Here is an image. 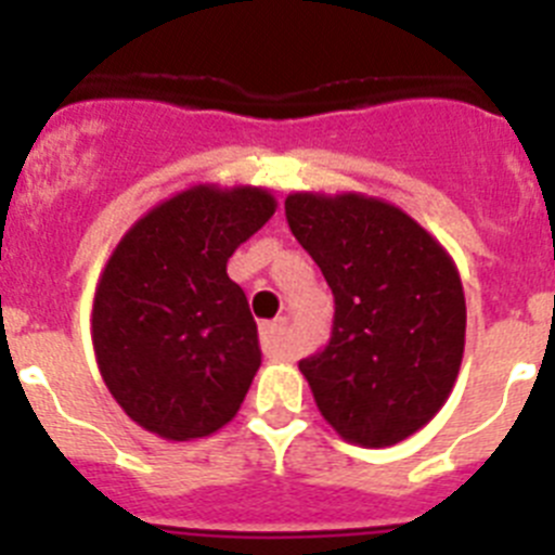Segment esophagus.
<instances>
[{
    "label": "esophagus",
    "instance_id": "34e87169",
    "mask_svg": "<svg viewBox=\"0 0 555 555\" xmlns=\"http://www.w3.org/2000/svg\"><path fill=\"white\" fill-rule=\"evenodd\" d=\"M286 320H274L261 325V347L269 358L286 356Z\"/></svg>",
    "mask_w": 555,
    "mask_h": 555
}]
</instances>
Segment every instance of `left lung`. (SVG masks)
I'll list each match as a JSON object with an SVG mask.
<instances>
[{
  "label": "left lung",
  "mask_w": 555,
  "mask_h": 555,
  "mask_svg": "<svg viewBox=\"0 0 555 555\" xmlns=\"http://www.w3.org/2000/svg\"><path fill=\"white\" fill-rule=\"evenodd\" d=\"M286 219L336 302L331 341L300 361L317 409L345 442H403L459 377L467 306L453 258L409 214L364 194L297 191Z\"/></svg>",
  "instance_id": "1"
}]
</instances>
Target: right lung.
I'll return each mask as SVG.
<instances>
[{"label":"right lung","mask_w":555,"mask_h":555,"mask_svg":"<svg viewBox=\"0 0 555 555\" xmlns=\"http://www.w3.org/2000/svg\"><path fill=\"white\" fill-rule=\"evenodd\" d=\"M274 208L267 189L194 185L144 214L107 258L91 313L96 364L150 434L189 442L242 409L261 347L228 258Z\"/></svg>","instance_id":"obj_1"}]
</instances>
